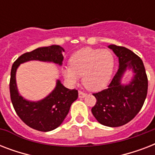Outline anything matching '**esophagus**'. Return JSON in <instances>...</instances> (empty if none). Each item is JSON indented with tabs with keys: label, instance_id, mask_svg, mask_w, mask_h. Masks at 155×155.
<instances>
[{
	"label": "esophagus",
	"instance_id": "1",
	"mask_svg": "<svg viewBox=\"0 0 155 155\" xmlns=\"http://www.w3.org/2000/svg\"><path fill=\"white\" fill-rule=\"evenodd\" d=\"M86 93H84V92H83L82 91H79V97L80 98H84V97H86Z\"/></svg>",
	"mask_w": 155,
	"mask_h": 155
}]
</instances>
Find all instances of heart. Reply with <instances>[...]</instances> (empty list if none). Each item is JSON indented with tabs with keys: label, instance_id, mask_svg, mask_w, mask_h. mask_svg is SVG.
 <instances>
[{
	"label": "heart",
	"instance_id": "heart-1",
	"mask_svg": "<svg viewBox=\"0 0 155 155\" xmlns=\"http://www.w3.org/2000/svg\"><path fill=\"white\" fill-rule=\"evenodd\" d=\"M114 68V56L109 50L86 47L79 50L70 58V67L63 69L64 77L71 84L83 76V84L91 91L105 87Z\"/></svg>",
	"mask_w": 155,
	"mask_h": 155
}]
</instances>
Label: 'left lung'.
Returning <instances> with one entry per match:
<instances>
[{"label":"left lung","mask_w":155,"mask_h":155,"mask_svg":"<svg viewBox=\"0 0 155 155\" xmlns=\"http://www.w3.org/2000/svg\"><path fill=\"white\" fill-rule=\"evenodd\" d=\"M108 47L118 57L119 68L108 88L93 94L97 103L92 113L101 125L118 127L139 113L147 98L148 80L143 62L136 54L124 47ZM127 70H132L134 76L129 84L124 85L121 80Z\"/></svg>","instance_id":"8db88e82"}]
</instances>
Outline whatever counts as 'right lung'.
I'll list each match as a JSON object with an SVG mask.
<instances>
[{
	"mask_svg": "<svg viewBox=\"0 0 155 155\" xmlns=\"http://www.w3.org/2000/svg\"><path fill=\"white\" fill-rule=\"evenodd\" d=\"M63 51L64 49L58 45L39 47L21 54L12 66L9 82L11 101L18 117L34 130L48 132L58 128L68 115L71 104L78 98V91L68 89L58 80L54 89L44 99L30 101L19 94L16 83L17 69L20 64L31 60L62 66Z\"/></svg>",
	"mask_w": 155,
	"mask_h": 155,
	"instance_id": "add662e5",
	"label": "right lung"
}]
</instances>
